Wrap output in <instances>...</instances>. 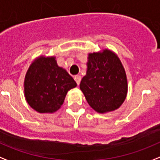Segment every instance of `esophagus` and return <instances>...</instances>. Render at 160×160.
I'll use <instances>...</instances> for the list:
<instances>
[{
    "instance_id": "34e87169",
    "label": "esophagus",
    "mask_w": 160,
    "mask_h": 160,
    "mask_svg": "<svg viewBox=\"0 0 160 160\" xmlns=\"http://www.w3.org/2000/svg\"><path fill=\"white\" fill-rule=\"evenodd\" d=\"M74 79H75V80H76L77 85H79L80 83V81H81V77H80V76H76L74 77Z\"/></svg>"
}]
</instances>
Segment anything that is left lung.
<instances>
[{
	"mask_svg": "<svg viewBox=\"0 0 160 160\" xmlns=\"http://www.w3.org/2000/svg\"><path fill=\"white\" fill-rule=\"evenodd\" d=\"M87 74L80 88L88 105L98 113L118 109L127 94L125 69L117 55L104 50L88 55Z\"/></svg>",
	"mask_w": 160,
	"mask_h": 160,
	"instance_id": "1",
	"label": "left lung"
}]
</instances>
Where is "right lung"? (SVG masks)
<instances>
[{
  "label": "right lung",
  "instance_id": "add662e5",
  "mask_svg": "<svg viewBox=\"0 0 160 160\" xmlns=\"http://www.w3.org/2000/svg\"><path fill=\"white\" fill-rule=\"evenodd\" d=\"M76 83L55 57H39L31 63L24 82L26 99L38 113H54L60 108L68 91Z\"/></svg>",
  "mask_w": 160,
  "mask_h": 160
}]
</instances>
